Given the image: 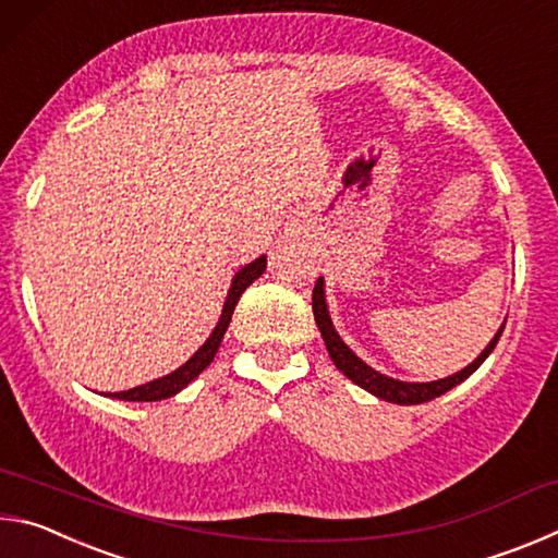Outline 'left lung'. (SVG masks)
I'll use <instances>...</instances> for the list:
<instances>
[{
    "mask_svg": "<svg viewBox=\"0 0 558 558\" xmlns=\"http://www.w3.org/2000/svg\"><path fill=\"white\" fill-rule=\"evenodd\" d=\"M313 313H315V323L319 327V332H323V339L327 344V352L332 356V362L339 372H342L347 379H352L356 386H362L364 391L374 393L376 399H384L389 403H401V405H415V403H426L438 399L440 393L450 391L452 386H458L468 379L472 372L480 369V364L485 362V359L493 354V349L497 347L499 337H502V329L505 325L497 329V335L493 337V342H489L475 362L468 364L465 369H460L458 374L446 376V379H438V381H428V384H411V381H399V379H391V376H386L381 372L372 369L369 364L362 362L352 349H349L342 337L332 325V317H329V310H327V300H325V280L317 278L315 282V290H313ZM507 323V319H505Z\"/></svg>",
    "mask_w": 558,
    "mask_h": 558,
    "instance_id": "left-lung-1",
    "label": "left lung"
}]
</instances>
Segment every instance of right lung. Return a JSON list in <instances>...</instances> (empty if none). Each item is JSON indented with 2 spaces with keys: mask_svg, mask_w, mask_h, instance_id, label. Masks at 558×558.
Here are the masks:
<instances>
[{
  "mask_svg": "<svg viewBox=\"0 0 558 558\" xmlns=\"http://www.w3.org/2000/svg\"><path fill=\"white\" fill-rule=\"evenodd\" d=\"M263 270H266V256L256 258L253 263H248V266H243L239 272H235L233 280H231L229 295H226V302H223L219 323H216L209 339H206V342L199 349H196L194 356L189 359L186 364L179 366V369H174L172 374L162 376V379L147 381V384L135 386V389H128V391L108 393L110 399H122V401H162V399H169V396H174V393H179L182 389H186V386L192 384L196 376H199L206 369V366L214 362V356H216V352H219L221 339L226 335V329H229L231 315H233L235 305H239L243 290L248 288L253 280H258L263 276Z\"/></svg>",
  "mask_w": 558,
  "mask_h": 558,
  "instance_id": "obj_1",
  "label": "right lung"
}]
</instances>
